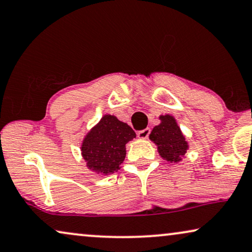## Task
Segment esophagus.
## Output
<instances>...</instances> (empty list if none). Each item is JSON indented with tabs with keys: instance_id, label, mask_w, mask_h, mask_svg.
<instances>
[{
	"instance_id": "1",
	"label": "esophagus",
	"mask_w": 252,
	"mask_h": 252,
	"mask_svg": "<svg viewBox=\"0 0 252 252\" xmlns=\"http://www.w3.org/2000/svg\"><path fill=\"white\" fill-rule=\"evenodd\" d=\"M150 132H151V129L146 128V129L140 130V131L137 132V136H138V138H140V139H146L147 137H149Z\"/></svg>"
}]
</instances>
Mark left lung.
<instances>
[{"label": "left lung", "mask_w": 252, "mask_h": 252, "mask_svg": "<svg viewBox=\"0 0 252 252\" xmlns=\"http://www.w3.org/2000/svg\"><path fill=\"white\" fill-rule=\"evenodd\" d=\"M160 124L156 126L150 133V139L156 144L158 152L168 162H180L189 149L176 120L172 115H161Z\"/></svg>", "instance_id": "1"}]
</instances>
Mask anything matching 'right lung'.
<instances>
[{"mask_svg": "<svg viewBox=\"0 0 252 252\" xmlns=\"http://www.w3.org/2000/svg\"><path fill=\"white\" fill-rule=\"evenodd\" d=\"M135 137L131 126L107 114L83 139L80 150L86 167L102 175L117 172L126 158V144Z\"/></svg>", "mask_w": 252, "mask_h": 252, "instance_id": "obj_1", "label": "right lung"}]
</instances>
